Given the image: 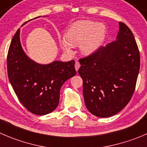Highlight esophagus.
Masks as SVG:
<instances>
[{"mask_svg": "<svg viewBox=\"0 0 147 147\" xmlns=\"http://www.w3.org/2000/svg\"><path fill=\"white\" fill-rule=\"evenodd\" d=\"M80 67V65L79 62H75V69H76V71H78V69H79Z\"/></svg>", "mask_w": 147, "mask_h": 147, "instance_id": "esophagus-1", "label": "esophagus"}]
</instances>
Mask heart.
Returning <instances> with one entry per match:
<instances>
[{"label": "heart", "instance_id": "heart-1", "mask_svg": "<svg viewBox=\"0 0 147 147\" xmlns=\"http://www.w3.org/2000/svg\"><path fill=\"white\" fill-rule=\"evenodd\" d=\"M106 27L102 23L92 21H80L72 24L65 34V39L59 42L61 47L67 52H71V46H80L84 55L95 53L103 42Z\"/></svg>", "mask_w": 147, "mask_h": 147}]
</instances>
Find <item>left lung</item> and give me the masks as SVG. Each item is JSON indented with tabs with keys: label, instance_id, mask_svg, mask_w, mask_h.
<instances>
[{
	"label": "left lung",
	"instance_id": "8db88e82",
	"mask_svg": "<svg viewBox=\"0 0 147 147\" xmlns=\"http://www.w3.org/2000/svg\"><path fill=\"white\" fill-rule=\"evenodd\" d=\"M88 110L98 117L120 112L130 101L140 68V55L133 33L119 22L116 40L79 59Z\"/></svg>",
	"mask_w": 147,
	"mask_h": 147
}]
</instances>
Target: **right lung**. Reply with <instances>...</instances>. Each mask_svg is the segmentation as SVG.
<instances>
[{"instance_id":"add662e5","label":"right lung","mask_w":147,"mask_h":147,"mask_svg":"<svg viewBox=\"0 0 147 147\" xmlns=\"http://www.w3.org/2000/svg\"><path fill=\"white\" fill-rule=\"evenodd\" d=\"M75 63L74 60L54 61L47 65L34 62L23 49L18 28L11 41L7 57L8 79L22 105L31 113L43 116L57 107L61 87L76 75Z\"/></svg>"}]
</instances>
